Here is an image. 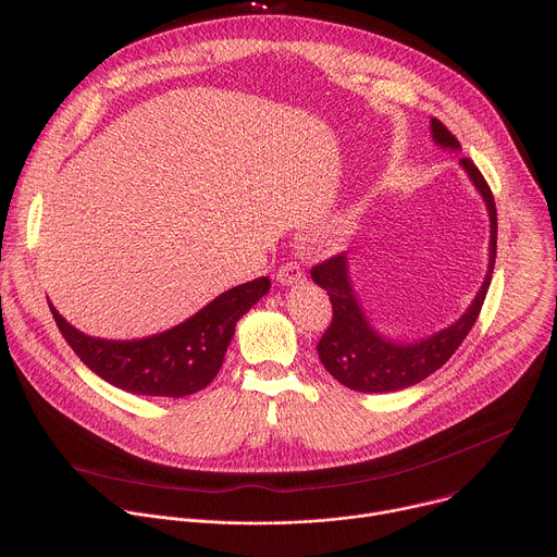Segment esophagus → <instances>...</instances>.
Here are the masks:
<instances>
[{
	"mask_svg": "<svg viewBox=\"0 0 557 557\" xmlns=\"http://www.w3.org/2000/svg\"><path fill=\"white\" fill-rule=\"evenodd\" d=\"M275 277H277V282L282 286H290V284H295V282H299L304 277V269H301L299 262H286L284 267L277 269Z\"/></svg>",
	"mask_w": 557,
	"mask_h": 557,
	"instance_id": "esophagus-1",
	"label": "esophagus"
}]
</instances>
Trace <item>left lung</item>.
Returning <instances> with one entry per match:
<instances>
[{
  "instance_id": "obj_1",
  "label": "left lung",
  "mask_w": 557,
  "mask_h": 557,
  "mask_svg": "<svg viewBox=\"0 0 557 557\" xmlns=\"http://www.w3.org/2000/svg\"><path fill=\"white\" fill-rule=\"evenodd\" d=\"M432 138L443 149H460L458 138L438 119H432ZM460 165L487 205L492 237L490 269L485 282L481 290L475 293L469 308L451 326L412 344L387 339L372 329L366 312L361 310V304L352 290V282L348 275L346 253L333 256L310 269L312 282H317L329 293L333 304V322L322 335L320 344H317V352H320V361L324 363V368L346 387L357 392L381 394L421 383L458 350L462 339L473 329L475 320H479L496 262L498 215L494 194L487 181L483 178L481 170L475 168L469 158H460Z\"/></svg>"
}]
</instances>
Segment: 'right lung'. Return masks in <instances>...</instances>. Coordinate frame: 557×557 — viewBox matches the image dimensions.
<instances>
[{
  "mask_svg": "<svg viewBox=\"0 0 557 557\" xmlns=\"http://www.w3.org/2000/svg\"><path fill=\"white\" fill-rule=\"evenodd\" d=\"M269 288V277L233 286L176 329L134 342L88 337L70 326L48 304L63 339L95 374L125 392L181 399L213 381L237 320Z\"/></svg>",
  "mask_w": 557,
  "mask_h": 557,
  "instance_id": "1",
  "label": "right lung"
}]
</instances>
